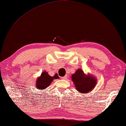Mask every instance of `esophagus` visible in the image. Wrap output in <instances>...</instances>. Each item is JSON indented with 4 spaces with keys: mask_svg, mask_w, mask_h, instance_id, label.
Masks as SVG:
<instances>
[{
    "mask_svg": "<svg viewBox=\"0 0 126 126\" xmlns=\"http://www.w3.org/2000/svg\"><path fill=\"white\" fill-rule=\"evenodd\" d=\"M67 76L66 75V76H65L64 77H61V78L62 79H64V80H65V79H67Z\"/></svg>",
    "mask_w": 126,
    "mask_h": 126,
    "instance_id": "esophagus-1",
    "label": "esophagus"
}]
</instances>
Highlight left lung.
I'll return each mask as SVG.
<instances>
[{
  "instance_id": "obj_1",
  "label": "left lung",
  "mask_w": 126,
  "mask_h": 126,
  "mask_svg": "<svg viewBox=\"0 0 126 126\" xmlns=\"http://www.w3.org/2000/svg\"><path fill=\"white\" fill-rule=\"evenodd\" d=\"M72 79L75 85L77 91L80 93H87L94 88L97 79L89 74H86L82 69H78L72 74Z\"/></svg>"
}]
</instances>
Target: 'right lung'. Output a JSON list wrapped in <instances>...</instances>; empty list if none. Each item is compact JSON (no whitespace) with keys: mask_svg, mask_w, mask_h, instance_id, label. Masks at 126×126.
<instances>
[{"mask_svg":"<svg viewBox=\"0 0 126 126\" xmlns=\"http://www.w3.org/2000/svg\"><path fill=\"white\" fill-rule=\"evenodd\" d=\"M59 77L57 74L52 77L49 75L48 72L44 71L41 74L40 77L37 78L36 81V88L39 90H42L47 88L51 84L54 79H58Z\"/></svg>","mask_w":126,"mask_h":126,"instance_id":"add662e5","label":"right lung"}]
</instances>
